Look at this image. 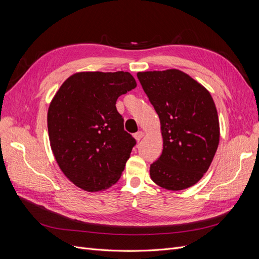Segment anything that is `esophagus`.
Masks as SVG:
<instances>
[{
    "instance_id": "1",
    "label": "esophagus",
    "mask_w": 259,
    "mask_h": 259,
    "mask_svg": "<svg viewBox=\"0 0 259 259\" xmlns=\"http://www.w3.org/2000/svg\"><path fill=\"white\" fill-rule=\"evenodd\" d=\"M144 132L143 131H139V132H137L136 134L134 135V137H135V139L137 140V142H140V139H142L143 137H144Z\"/></svg>"
}]
</instances>
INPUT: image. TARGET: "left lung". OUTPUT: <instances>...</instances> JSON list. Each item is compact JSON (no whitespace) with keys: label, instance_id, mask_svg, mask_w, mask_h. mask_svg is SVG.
<instances>
[{"label":"left lung","instance_id":"8db88e82","mask_svg":"<svg viewBox=\"0 0 259 259\" xmlns=\"http://www.w3.org/2000/svg\"><path fill=\"white\" fill-rule=\"evenodd\" d=\"M158 113L163 151L150 165V177L167 190H183L204 175L219 143L217 110L210 94L176 69L138 72Z\"/></svg>","mask_w":259,"mask_h":259}]
</instances>
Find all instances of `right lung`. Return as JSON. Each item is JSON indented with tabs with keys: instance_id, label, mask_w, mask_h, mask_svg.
<instances>
[{
	"instance_id": "add662e5",
	"label": "right lung",
	"mask_w": 259,
	"mask_h": 259,
	"mask_svg": "<svg viewBox=\"0 0 259 259\" xmlns=\"http://www.w3.org/2000/svg\"><path fill=\"white\" fill-rule=\"evenodd\" d=\"M136 88L128 72H80L60 86L48 113L53 153L69 180L99 191L122 175L136 140L124 131L116 100Z\"/></svg>"
}]
</instances>
